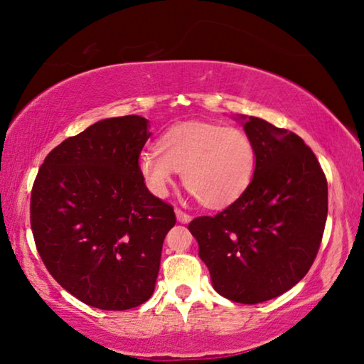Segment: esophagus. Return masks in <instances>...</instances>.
<instances>
[{"label": "esophagus", "instance_id": "obj_1", "mask_svg": "<svg viewBox=\"0 0 364 364\" xmlns=\"http://www.w3.org/2000/svg\"><path fill=\"white\" fill-rule=\"evenodd\" d=\"M176 218H177L178 222H182V224H188V222L192 220V215L187 214V213H183L182 209H176Z\"/></svg>", "mask_w": 364, "mask_h": 364}]
</instances>
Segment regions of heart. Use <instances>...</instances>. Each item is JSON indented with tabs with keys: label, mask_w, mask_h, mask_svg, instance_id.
Wrapping results in <instances>:
<instances>
[{
	"label": "heart",
	"mask_w": 364,
	"mask_h": 364,
	"mask_svg": "<svg viewBox=\"0 0 364 364\" xmlns=\"http://www.w3.org/2000/svg\"><path fill=\"white\" fill-rule=\"evenodd\" d=\"M140 177L150 192L163 198L176 172L190 192L208 208H222L246 192L256 171V146L235 126L183 123L171 127L156 142V150L139 155Z\"/></svg>",
	"instance_id": "1"
}]
</instances>
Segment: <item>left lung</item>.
I'll return each mask as SVG.
<instances>
[{
    "instance_id": "1",
    "label": "left lung",
    "mask_w": 364,
    "mask_h": 364,
    "mask_svg": "<svg viewBox=\"0 0 364 364\" xmlns=\"http://www.w3.org/2000/svg\"><path fill=\"white\" fill-rule=\"evenodd\" d=\"M256 146L246 192L215 215L188 224L213 288L240 304L282 296L307 275L328 218V182L294 132L262 118H237Z\"/></svg>"
}]
</instances>
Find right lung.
Returning a JSON list of instances; mask_svg holds the SVG:
<instances>
[{
	"label": "right lung",
	"mask_w": 364,
	"mask_h": 364,
	"mask_svg": "<svg viewBox=\"0 0 364 364\" xmlns=\"http://www.w3.org/2000/svg\"><path fill=\"white\" fill-rule=\"evenodd\" d=\"M150 136L137 114L100 119L57 145L35 178L36 250L55 282L95 309L137 307L155 291L176 214L140 177Z\"/></svg>",
	"instance_id": "1"
}]
</instances>
